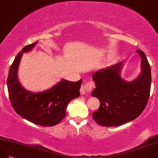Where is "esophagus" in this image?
<instances>
[{
    "label": "esophagus",
    "instance_id": "esophagus-1",
    "mask_svg": "<svg viewBox=\"0 0 158 158\" xmlns=\"http://www.w3.org/2000/svg\"><path fill=\"white\" fill-rule=\"evenodd\" d=\"M92 90V86L89 83H83L80 89V93L81 95L85 94L86 92H89Z\"/></svg>",
    "mask_w": 158,
    "mask_h": 158
}]
</instances>
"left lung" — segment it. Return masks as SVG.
I'll return each mask as SVG.
<instances>
[{
	"label": "left lung",
	"mask_w": 158,
	"mask_h": 158,
	"mask_svg": "<svg viewBox=\"0 0 158 158\" xmlns=\"http://www.w3.org/2000/svg\"><path fill=\"white\" fill-rule=\"evenodd\" d=\"M136 53L140 57L141 71L133 81H127L122 77L123 62L97 70L92 75L96 88L92 96L100 103L92 117L99 125L121 126L136 119L145 109L149 98L152 75L145 53L140 50Z\"/></svg>",
	"instance_id": "8db88e82"
}]
</instances>
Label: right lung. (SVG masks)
Returning <instances> with one entry per match:
<instances>
[{
	"label": "right lung",
	"mask_w": 158,
	"mask_h": 158,
	"mask_svg": "<svg viewBox=\"0 0 158 158\" xmlns=\"http://www.w3.org/2000/svg\"><path fill=\"white\" fill-rule=\"evenodd\" d=\"M37 43L24 47L10 67L6 81L9 100L15 111L23 119L37 125L53 126L64 118L69 102L80 96L82 79L70 81L62 79L51 88L38 92L23 88L18 79L19 63L23 53L32 51Z\"/></svg>",
	"instance_id": "right-lung-1"
}]
</instances>
